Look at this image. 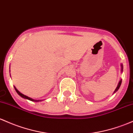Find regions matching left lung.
<instances>
[{
  "instance_id": "obj_1",
  "label": "left lung",
  "mask_w": 133,
  "mask_h": 133,
  "mask_svg": "<svg viewBox=\"0 0 133 133\" xmlns=\"http://www.w3.org/2000/svg\"><path fill=\"white\" fill-rule=\"evenodd\" d=\"M121 67H122V70H123V68H122V65H121ZM121 83H122V79H121L120 80V81H119V84H118V85H117V88H116V90H115V91H114V93L116 92V91H117L118 90H119V87H120V86H121Z\"/></svg>"
}]
</instances>
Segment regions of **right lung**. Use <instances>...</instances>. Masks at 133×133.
Wrapping results in <instances>:
<instances>
[{"mask_svg": "<svg viewBox=\"0 0 133 133\" xmlns=\"http://www.w3.org/2000/svg\"><path fill=\"white\" fill-rule=\"evenodd\" d=\"M14 88H15V90L16 91V92L17 93V94L19 95H20L21 96V97H23V98H26V99H28V100H31V101H33V102H38V101H41V100H34V99H32V98H30V97H27V96H26V95H23V94H22L21 93H20L19 91H18V90H17L16 89V88L15 87H14Z\"/></svg>", "mask_w": 133, "mask_h": 133, "instance_id": "right-lung-1", "label": "right lung"}]
</instances>
